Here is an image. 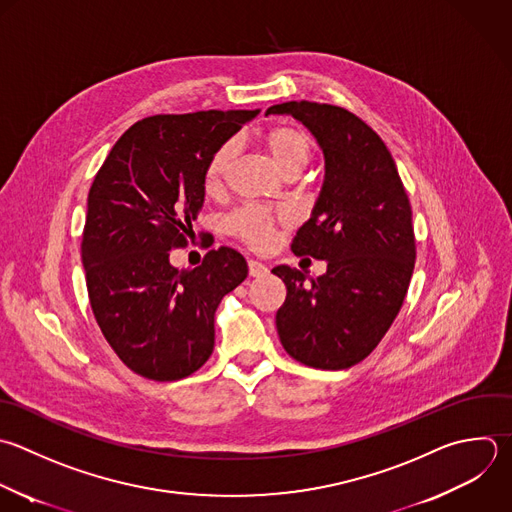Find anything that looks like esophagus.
Masks as SVG:
<instances>
[{"mask_svg":"<svg viewBox=\"0 0 512 512\" xmlns=\"http://www.w3.org/2000/svg\"><path fill=\"white\" fill-rule=\"evenodd\" d=\"M248 272H250L252 278H260V276L268 274V266L258 262V260H248Z\"/></svg>","mask_w":512,"mask_h":512,"instance_id":"34e87169","label":"esophagus"}]
</instances>
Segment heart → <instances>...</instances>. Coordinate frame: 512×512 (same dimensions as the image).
<instances>
[{"mask_svg":"<svg viewBox=\"0 0 512 512\" xmlns=\"http://www.w3.org/2000/svg\"><path fill=\"white\" fill-rule=\"evenodd\" d=\"M262 142L268 150L270 160L284 176L300 174L312 158L310 136L302 128L292 124H278L268 128L262 136ZM234 160H236V144L232 140L216 148L204 174V188L208 194H214L224 186ZM288 222H290L288 212H268L262 208L248 206L228 218V230L242 242L250 244L252 248L262 250L272 244L276 228Z\"/></svg>","mask_w":512,"mask_h":512,"instance_id":"obj_1","label":"heart"}]
</instances>
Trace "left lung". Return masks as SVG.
<instances>
[{
  "instance_id": "obj_1",
  "label": "left lung",
  "mask_w": 512,
  "mask_h": 512,
  "mask_svg": "<svg viewBox=\"0 0 512 512\" xmlns=\"http://www.w3.org/2000/svg\"><path fill=\"white\" fill-rule=\"evenodd\" d=\"M268 114L304 124L324 154L322 190L292 252L328 266L318 278L272 270L288 290L278 336L294 360L344 370L378 346L404 302L416 260L410 202L388 148L352 112L302 100Z\"/></svg>"
}]
</instances>
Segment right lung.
Returning a JSON list of instances; mask_svg holds the SVG:
<instances>
[{
	"instance_id": "obj_1",
	"label": "right lung",
	"mask_w": 512,
	"mask_h": 512,
	"mask_svg": "<svg viewBox=\"0 0 512 512\" xmlns=\"http://www.w3.org/2000/svg\"><path fill=\"white\" fill-rule=\"evenodd\" d=\"M260 110L152 116L114 144L88 194L82 262L102 334L136 374L170 382L196 372L214 350V314L248 276L244 256L210 250L178 270L204 206V174L218 146Z\"/></svg>"
}]
</instances>
